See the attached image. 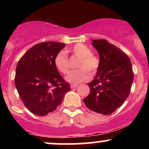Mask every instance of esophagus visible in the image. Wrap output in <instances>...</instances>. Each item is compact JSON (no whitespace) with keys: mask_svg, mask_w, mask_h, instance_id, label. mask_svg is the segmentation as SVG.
Instances as JSON below:
<instances>
[{"mask_svg":"<svg viewBox=\"0 0 149 149\" xmlns=\"http://www.w3.org/2000/svg\"><path fill=\"white\" fill-rule=\"evenodd\" d=\"M77 86H78V85H76V84H71V85H70V87H71V89H73V88H76Z\"/></svg>","mask_w":149,"mask_h":149,"instance_id":"esophagus-1","label":"esophagus"}]
</instances>
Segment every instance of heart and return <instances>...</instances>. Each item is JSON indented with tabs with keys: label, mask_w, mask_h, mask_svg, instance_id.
<instances>
[{
	"label": "heart",
	"mask_w": 149,
	"mask_h": 149,
	"mask_svg": "<svg viewBox=\"0 0 149 149\" xmlns=\"http://www.w3.org/2000/svg\"><path fill=\"white\" fill-rule=\"evenodd\" d=\"M71 52L74 55L80 57L78 63V67L80 69L70 71L66 75V80L69 83L78 84L89 79L90 75L86 71L87 70L92 73L97 71L100 64V60L96 56L92 54L91 49L83 43L76 44L71 49ZM54 64L61 73H66L68 72L69 69V59L65 52L61 51L56 55Z\"/></svg>",
	"instance_id": "b5f03b06"
}]
</instances>
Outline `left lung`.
I'll return each mask as SVG.
<instances>
[{"mask_svg": "<svg viewBox=\"0 0 149 149\" xmlns=\"http://www.w3.org/2000/svg\"><path fill=\"white\" fill-rule=\"evenodd\" d=\"M100 54V64L92 81L88 83L90 94L83 100L94 112L109 115L123 105L129 96L134 73L125 53L106 40H92Z\"/></svg>", "mask_w": 149, "mask_h": 149, "instance_id": "left-lung-1", "label": "left lung"}]
</instances>
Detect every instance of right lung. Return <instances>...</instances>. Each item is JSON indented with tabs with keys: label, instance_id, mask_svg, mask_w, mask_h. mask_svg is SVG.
<instances>
[{
	"label": "right lung",
	"instance_id": "right-lung-1",
	"mask_svg": "<svg viewBox=\"0 0 149 149\" xmlns=\"http://www.w3.org/2000/svg\"><path fill=\"white\" fill-rule=\"evenodd\" d=\"M66 46L59 42L35 45L18 61L15 84L25 107L32 113L45 116L62 102L70 85L54 64L56 55Z\"/></svg>",
	"mask_w": 149,
	"mask_h": 149
}]
</instances>
